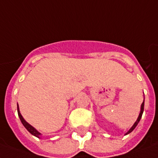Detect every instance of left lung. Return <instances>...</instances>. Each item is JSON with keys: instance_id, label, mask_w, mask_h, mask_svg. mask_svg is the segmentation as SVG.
I'll return each instance as SVG.
<instances>
[{"instance_id": "obj_1", "label": "left lung", "mask_w": 158, "mask_h": 158, "mask_svg": "<svg viewBox=\"0 0 158 158\" xmlns=\"http://www.w3.org/2000/svg\"><path fill=\"white\" fill-rule=\"evenodd\" d=\"M143 110H144V100H143V103H142V105H141V110H140V113H139V117H138V118H137L136 122H135V123H134V125L132 126L131 129H129V131L126 133L125 135L130 134V133H131V132L133 131V130H134V129H135V128H136V126L138 125V123H139V121H140V119H141L142 115H143Z\"/></svg>"}]
</instances>
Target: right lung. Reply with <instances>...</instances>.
<instances>
[{
  "mask_svg": "<svg viewBox=\"0 0 158 158\" xmlns=\"http://www.w3.org/2000/svg\"><path fill=\"white\" fill-rule=\"evenodd\" d=\"M17 111H18V115H19V119H20V121H21V123H23V125L24 126V128H25V129H26L30 133V134H32V135H34V136L37 137V138L40 139L41 134H40L39 131H37V130H36V129H35L32 125H30L29 123H27L26 121L24 120V118H23V116L21 115V114H20V112H19V106H18V105H17Z\"/></svg>",
  "mask_w": 158,
  "mask_h": 158,
  "instance_id": "obj_1",
  "label": "right lung"
}]
</instances>
